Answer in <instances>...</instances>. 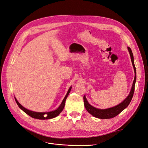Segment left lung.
<instances>
[{
    "label": "left lung",
    "mask_w": 148,
    "mask_h": 148,
    "mask_svg": "<svg viewBox=\"0 0 148 148\" xmlns=\"http://www.w3.org/2000/svg\"><path fill=\"white\" fill-rule=\"evenodd\" d=\"M128 49L130 52V57H131L132 64L133 66L134 70H135V79H134L130 92L129 95L127 96L126 99H125L122 102H121L120 104L114 107H111V108L106 109H99L92 107V106H91L89 104L88 102L87 101L86 97H85V96H84L83 99H84V105L85 108H86V109L87 110L89 114H91L92 115H93L94 117L101 119H111V118L115 117V116H117L118 114H119L121 112L123 111L125 108H126V107H127L130 103L132 99V97L133 96L134 91H135V82L136 79V71L135 64H134L133 55L132 51V49L129 47H128Z\"/></svg>",
    "instance_id": "1"
}]
</instances>
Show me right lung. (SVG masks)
<instances>
[{"instance_id": "obj_1", "label": "right lung", "mask_w": 148, "mask_h": 148, "mask_svg": "<svg viewBox=\"0 0 148 148\" xmlns=\"http://www.w3.org/2000/svg\"><path fill=\"white\" fill-rule=\"evenodd\" d=\"M71 89V87H70L69 88V91H68V92H67L66 95L65 97H64L63 101H62L60 106L59 107H58V109L55 110H53V111H52V112H36L31 111L29 110H28V109H25V107H23V106H22L20 104V103L18 102V101L16 100V99L15 97V101L16 102L17 105L18 106V107H20V108L21 110H23L26 114H28V115H29L30 117H33L34 119H39V120L50 119H52V118H54V117H57V116L59 115L60 114V113L63 110V109L64 108V106H65L66 99V97H68V96L69 95Z\"/></svg>"}]
</instances>
